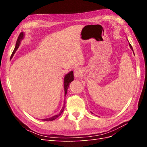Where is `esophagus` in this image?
Masks as SVG:
<instances>
[{
  "instance_id": "1",
  "label": "esophagus",
  "mask_w": 147,
  "mask_h": 147,
  "mask_svg": "<svg viewBox=\"0 0 147 147\" xmlns=\"http://www.w3.org/2000/svg\"><path fill=\"white\" fill-rule=\"evenodd\" d=\"M82 73H83V71H82V69H80V68L75 69L74 70V76L76 78H79L80 77L82 76Z\"/></svg>"
}]
</instances>
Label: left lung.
<instances>
[{"mask_svg":"<svg viewBox=\"0 0 147 147\" xmlns=\"http://www.w3.org/2000/svg\"><path fill=\"white\" fill-rule=\"evenodd\" d=\"M129 47H130V48H131V50H132V51H133V53H134V50H133V48H132V46H131V45L130 44V43H129ZM92 113V112H91Z\"/></svg>","mask_w":147,"mask_h":147,"instance_id":"1","label":"left lung"}]
</instances>
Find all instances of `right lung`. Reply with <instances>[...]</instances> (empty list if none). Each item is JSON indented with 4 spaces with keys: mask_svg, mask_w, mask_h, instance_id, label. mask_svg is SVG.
<instances>
[{
    "mask_svg": "<svg viewBox=\"0 0 147 147\" xmlns=\"http://www.w3.org/2000/svg\"><path fill=\"white\" fill-rule=\"evenodd\" d=\"M24 32H22L20 33V35L18 38L17 39V41H16V45H15V49L14 50H13L12 54H11V57L10 58L11 59L13 55H15V52L16 51V50L18 49L19 47H20V45L21 43V42L22 40H23L24 38ZM74 72L73 71H70V72H69L68 74H67L65 77H64V96L65 97L66 94H67V90H68V88L69 86V84L70 83L72 82L73 80H74ZM65 100H64V106L63 109H61V110L60 111V113H58L57 115H55V116H53L52 117H50V118H45V119H42V121H53V120H55V119H56L57 117H59L60 115H61V113H63V112L64 111V105H65Z\"/></svg>",
    "mask_w": 147,
    "mask_h": 147,
    "instance_id": "right-lung-1",
    "label": "right lung"
}]
</instances>
